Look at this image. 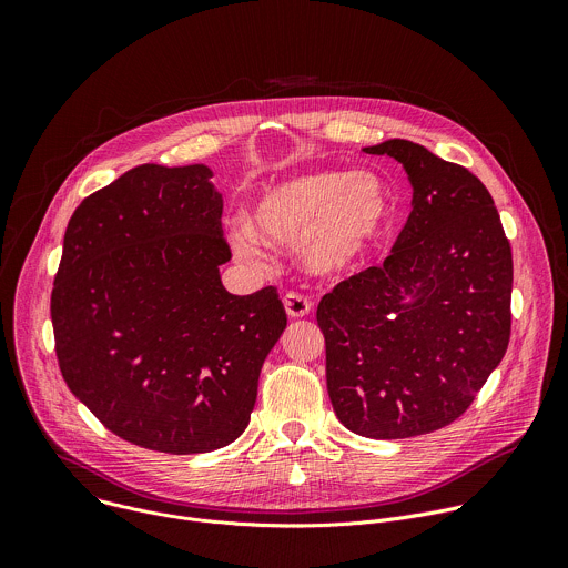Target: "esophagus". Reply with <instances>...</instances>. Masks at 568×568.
Instances as JSON below:
<instances>
[{
	"instance_id": "obj_1",
	"label": "esophagus",
	"mask_w": 568,
	"mask_h": 568,
	"mask_svg": "<svg viewBox=\"0 0 568 568\" xmlns=\"http://www.w3.org/2000/svg\"><path fill=\"white\" fill-rule=\"evenodd\" d=\"M283 305H285V312L292 316V318H298V316H305L310 314L312 310V301L298 292H287L283 296Z\"/></svg>"
}]
</instances>
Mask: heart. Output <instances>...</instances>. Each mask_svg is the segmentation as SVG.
I'll use <instances>...</instances> for the list:
<instances>
[{
  "instance_id": "heart-1",
  "label": "heart",
  "mask_w": 568,
  "mask_h": 568,
  "mask_svg": "<svg viewBox=\"0 0 568 568\" xmlns=\"http://www.w3.org/2000/svg\"><path fill=\"white\" fill-rule=\"evenodd\" d=\"M390 217V193L373 173L314 171L265 189L250 224L231 229L233 250L261 263V240L296 245L310 270L337 274L355 267L382 235Z\"/></svg>"
}]
</instances>
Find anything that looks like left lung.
<instances>
[{
  "label": "left lung",
  "mask_w": 568,
  "mask_h": 568,
  "mask_svg": "<svg viewBox=\"0 0 568 568\" xmlns=\"http://www.w3.org/2000/svg\"><path fill=\"white\" fill-rule=\"evenodd\" d=\"M414 186L390 256L316 307L337 418L366 438H412L460 418L510 342L513 252L495 200L467 169L407 139L364 148Z\"/></svg>",
  "instance_id": "8db88e82"
}]
</instances>
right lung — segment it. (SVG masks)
Here are the masks:
<instances>
[{"instance_id": "right-lung-1", "label": "right lung", "mask_w": 568, "mask_h": 568, "mask_svg": "<svg viewBox=\"0 0 568 568\" xmlns=\"http://www.w3.org/2000/svg\"><path fill=\"white\" fill-rule=\"evenodd\" d=\"M211 169L143 164L73 211L51 292L60 373L119 438L166 454L233 443L287 314L276 287L229 294Z\"/></svg>"}]
</instances>
